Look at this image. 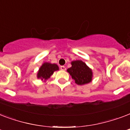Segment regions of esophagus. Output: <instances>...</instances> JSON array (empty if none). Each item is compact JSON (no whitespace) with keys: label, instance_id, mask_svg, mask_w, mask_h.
Here are the masks:
<instances>
[{"label":"esophagus","instance_id":"esophagus-1","mask_svg":"<svg viewBox=\"0 0 130 130\" xmlns=\"http://www.w3.org/2000/svg\"><path fill=\"white\" fill-rule=\"evenodd\" d=\"M60 69H61V70H63V71H65V70H66V68H65V66H61V67H60Z\"/></svg>","mask_w":130,"mask_h":130}]
</instances>
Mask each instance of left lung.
Segmentation results:
<instances>
[{"mask_svg": "<svg viewBox=\"0 0 130 130\" xmlns=\"http://www.w3.org/2000/svg\"><path fill=\"white\" fill-rule=\"evenodd\" d=\"M71 67L67 69V72L74 79L77 85H84L92 82L93 72L84 61L76 60L71 62Z\"/></svg>", "mask_w": 130, "mask_h": 130, "instance_id": "8db88e82", "label": "left lung"}]
</instances>
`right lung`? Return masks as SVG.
<instances>
[{"instance_id":"obj_1","label":"right lung","mask_w":130,"mask_h":130,"mask_svg":"<svg viewBox=\"0 0 130 130\" xmlns=\"http://www.w3.org/2000/svg\"><path fill=\"white\" fill-rule=\"evenodd\" d=\"M59 69V66L55 63L44 62L38 69L37 73V78L42 81L46 82L49 79L53 73Z\"/></svg>"}]
</instances>
